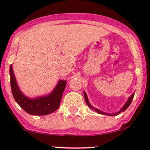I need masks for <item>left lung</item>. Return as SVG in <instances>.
I'll list each match as a JSON object with an SVG mask.
<instances>
[{
    "instance_id": "left-lung-1",
    "label": "left lung",
    "mask_w": 150,
    "mask_h": 150,
    "mask_svg": "<svg viewBox=\"0 0 150 150\" xmlns=\"http://www.w3.org/2000/svg\"><path fill=\"white\" fill-rule=\"evenodd\" d=\"M83 94H84V98H85L86 103V104H87V105H88V106L89 107L90 109H91V110H94L95 111H96V112H98V113H99V114H105V115H108V116H117V115H118V114H120L121 112H124V111L126 110V109H127L128 107L130 106V105H131L132 100H133V97H134L135 93H133V94H132L131 96H130V98L128 99L127 102H126V104H125L124 106H123L122 108L121 109L120 111H119V112H116V113H113V114L105 113V112H102V111L99 110H98V109L95 108V107H93L92 106V105H91V103H89V100H88V99L87 95H86V93L85 91H84V92H83Z\"/></svg>"
}]
</instances>
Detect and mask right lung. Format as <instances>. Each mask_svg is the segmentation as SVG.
<instances>
[{
  "label": "right lung",
  "instance_id": "right-lung-1",
  "mask_svg": "<svg viewBox=\"0 0 150 150\" xmlns=\"http://www.w3.org/2000/svg\"><path fill=\"white\" fill-rule=\"evenodd\" d=\"M10 85L12 96L17 104L26 113L31 115L43 116L51 114L59 108L67 81L59 80L53 91L46 96L30 98L23 94L16 81L12 64L10 66Z\"/></svg>",
  "mask_w": 150,
  "mask_h": 150
}]
</instances>
